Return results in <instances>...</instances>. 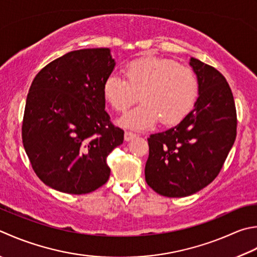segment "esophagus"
<instances>
[{
    "instance_id": "obj_1",
    "label": "esophagus",
    "mask_w": 257,
    "mask_h": 257,
    "mask_svg": "<svg viewBox=\"0 0 257 257\" xmlns=\"http://www.w3.org/2000/svg\"><path fill=\"white\" fill-rule=\"evenodd\" d=\"M136 134L134 133H130V132H125L124 133V140L125 142H130V140H133L134 138H136Z\"/></svg>"
}]
</instances>
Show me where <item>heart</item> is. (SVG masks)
<instances>
[{"label":"heart","mask_w":257,"mask_h":257,"mask_svg":"<svg viewBox=\"0 0 257 257\" xmlns=\"http://www.w3.org/2000/svg\"><path fill=\"white\" fill-rule=\"evenodd\" d=\"M127 81L111 74L103 83L104 99L119 112L144 101L120 118L122 127L143 130L160 119L164 124L180 121L197 97V79L187 65L174 60L145 57L130 62L124 70Z\"/></svg>","instance_id":"obj_1"}]
</instances>
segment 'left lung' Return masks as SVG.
<instances>
[{"mask_svg":"<svg viewBox=\"0 0 257 257\" xmlns=\"http://www.w3.org/2000/svg\"><path fill=\"white\" fill-rule=\"evenodd\" d=\"M198 98L178 124L148 138L145 178L156 193L186 197L217 177L236 138L232 90L215 68L190 58Z\"/></svg>","mask_w":257,"mask_h":257,"instance_id":"obj_1","label":"left lung"}]
</instances>
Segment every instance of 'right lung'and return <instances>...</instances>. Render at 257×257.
Segmentation results:
<instances>
[{"label": "right lung", "mask_w": 257, "mask_h": 257, "mask_svg": "<svg viewBox=\"0 0 257 257\" xmlns=\"http://www.w3.org/2000/svg\"><path fill=\"white\" fill-rule=\"evenodd\" d=\"M114 65L110 49H82L35 75L22 140L33 170L49 187L81 195L108 182L107 157L123 143L124 134L104 110L103 83Z\"/></svg>", "instance_id": "add662e5"}]
</instances>
